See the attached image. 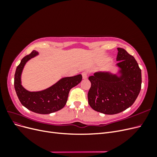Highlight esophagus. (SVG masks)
<instances>
[{
	"label": "esophagus",
	"mask_w": 157,
	"mask_h": 157,
	"mask_svg": "<svg viewBox=\"0 0 157 157\" xmlns=\"http://www.w3.org/2000/svg\"><path fill=\"white\" fill-rule=\"evenodd\" d=\"M82 78L86 79L87 78V77H88V73L86 72V71H84V72H82Z\"/></svg>",
	"instance_id": "1"
}]
</instances>
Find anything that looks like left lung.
I'll return each mask as SVG.
<instances>
[{"instance_id": "8db88e82", "label": "left lung", "mask_w": 157, "mask_h": 157, "mask_svg": "<svg viewBox=\"0 0 157 157\" xmlns=\"http://www.w3.org/2000/svg\"><path fill=\"white\" fill-rule=\"evenodd\" d=\"M117 50L116 73L98 71L88 78L89 105L105 115H115L132 106L141 87V71L136 60L124 49Z\"/></svg>"}]
</instances>
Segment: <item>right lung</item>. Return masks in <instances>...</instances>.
Here are the masks:
<instances>
[{
  "mask_svg": "<svg viewBox=\"0 0 157 157\" xmlns=\"http://www.w3.org/2000/svg\"><path fill=\"white\" fill-rule=\"evenodd\" d=\"M33 50L23 58L16 70L14 75V88L22 105L29 110L39 114H50L64 107L67 101L70 90L78 85L82 80V75L64 77L50 87L36 92H30L21 84V74L26 63L39 55Z\"/></svg>",
  "mask_w": 157,
  "mask_h": 157,
  "instance_id": "1",
  "label": "right lung"
}]
</instances>
